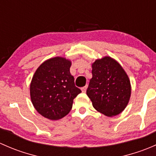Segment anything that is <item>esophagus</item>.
<instances>
[{"instance_id": "1", "label": "esophagus", "mask_w": 156, "mask_h": 156, "mask_svg": "<svg viewBox=\"0 0 156 156\" xmlns=\"http://www.w3.org/2000/svg\"><path fill=\"white\" fill-rule=\"evenodd\" d=\"M87 85L84 86V87H83L82 88H81V90H82V92L85 93L86 90H87Z\"/></svg>"}]
</instances>
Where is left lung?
Returning <instances> with one entry per match:
<instances>
[{"label":"left lung","instance_id":"1","mask_svg":"<svg viewBox=\"0 0 156 156\" xmlns=\"http://www.w3.org/2000/svg\"><path fill=\"white\" fill-rule=\"evenodd\" d=\"M92 78L87 95L95 109L112 117L122 112L131 92L130 80L120 64L109 56L92 64Z\"/></svg>","mask_w":156,"mask_h":156}]
</instances>
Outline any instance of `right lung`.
I'll return each instance as SVG.
<instances>
[{"label": "right lung", "instance_id": "obj_1", "mask_svg": "<svg viewBox=\"0 0 156 156\" xmlns=\"http://www.w3.org/2000/svg\"><path fill=\"white\" fill-rule=\"evenodd\" d=\"M71 62L54 57L44 62L31 80L30 95L39 114L50 120H58L71 111L73 100L81 92L75 87L70 74Z\"/></svg>", "mask_w": 156, "mask_h": 156}]
</instances>
